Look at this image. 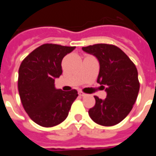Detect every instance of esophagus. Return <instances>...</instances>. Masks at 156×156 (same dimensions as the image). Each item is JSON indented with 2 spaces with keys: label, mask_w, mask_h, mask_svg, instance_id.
Wrapping results in <instances>:
<instances>
[{
  "label": "esophagus",
  "mask_w": 156,
  "mask_h": 156,
  "mask_svg": "<svg viewBox=\"0 0 156 156\" xmlns=\"http://www.w3.org/2000/svg\"><path fill=\"white\" fill-rule=\"evenodd\" d=\"M78 94H79V96H81V97H84V96H86V94H83V93H82V92H79Z\"/></svg>",
  "instance_id": "34e87169"
}]
</instances>
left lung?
I'll return each instance as SVG.
<instances>
[{
  "label": "left lung",
  "mask_w": 156,
  "mask_h": 156,
  "mask_svg": "<svg viewBox=\"0 0 156 156\" xmlns=\"http://www.w3.org/2000/svg\"><path fill=\"white\" fill-rule=\"evenodd\" d=\"M82 49L98 59L97 83L107 93L105 99L94 96L96 103L88 115L100 125L119 124L129 114L136 101L140 90L137 68L127 55L114 45L100 43Z\"/></svg>",
  "instance_id": "1"
}]
</instances>
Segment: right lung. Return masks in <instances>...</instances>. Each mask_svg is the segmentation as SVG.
Here are the masks:
<instances>
[{
	"instance_id": "obj_1",
	"label": "right lung",
	"mask_w": 156,
	"mask_h": 156,
	"mask_svg": "<svg viewBox=\"0 0 156 156\" xmlns=\"http://www.w3.org/2000/svg\"><path fill=\"white\" fill-rule=\"evenodd\" d=\"M75 49L57 44H43L22 61L19 68L18 91L29 117L43 127L58 125L68 117L78 91L55 88V78L62 73V58Z\"/></svg>"
}]
</instances>
